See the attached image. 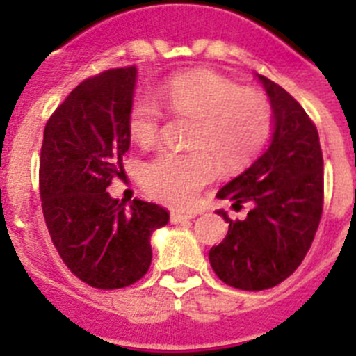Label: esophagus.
Masks as SVG:
<instances>
[{"instance_id":"34e87169","label":"esophagus","mask_w":356,"mask_h":356,"mask_svg":"<svg viewBox=\"0 0 356 356\" xmlns=\"http://www.w3.org/2000/svg\"><path fill=\"white\" fill-rule=\"evenodd\" d=\"M196 213L193 212H171V222L172 225H180V222L187 221V219H194Z\"/></svg>"}]
</instances>
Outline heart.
<instances>
[{
  "label": "heart",
  "mask_w": 356,
  "mask_h": 356,
  "mask_svg": "<svg viewBox=\"0 0 356 356\" xmlns=\"http://www.w3.org/2000/svg\"><path fill=\"white\" fill-rule=\"evenodd\" d=\"M160 97L171 112L194 119L191 153L162 151L143 168L147 193L175 207L196 201L217 168L210 153L225 163H242L264 146L271 131V110L266 97L212 72L180 74L160 85ZM162 106L143 94L131 102L128 130L140 146L159 140Z\"/></svg>",
  "instance_id": "obj_1"
}]
</instances>
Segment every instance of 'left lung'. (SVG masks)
<instances>
[{
    "label": "left lung",
    "mask_w": 356,
    "mask_h": 356,
    "mask_svg": "<svg viewBox=\"0 0 356 356\" xmlns=\"http://www.w3.org/2000/svg\"><path fill=\"white\" fill-rule=\"evenodd\" d=\"M259 81L271 103V139L262 155L217 197L250 205L246 219L209 253L213 273L242 291H264L284 282L303 262L323 213V153L319 134L303 106L269 78Z\"/></svg>",
    "instance_id": "obj_1"
}]
</instances>
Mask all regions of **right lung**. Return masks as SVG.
I'll list each match as a JSON object with an SVG mask.
<instances>
[{"instance_id": "add662e5", "label": "right lung", "mask_w": 356, "mask_h": 356, "mask_svg": "<svg viewBox=\"0 0 356 356\" xmlns=\"http://www.w3.org/2000/svg\"><path fill=\"white\" fill-rule=\"evenodd\" d=\"M137 67L108 69L81 81L53 112L40 149L42 212L56 251L74 276L96 289H121L151 266V235L169 222L168 210L106 193L124 175L130 147L128 112Z\"/></svg>"}]
</instances>
